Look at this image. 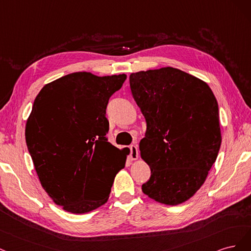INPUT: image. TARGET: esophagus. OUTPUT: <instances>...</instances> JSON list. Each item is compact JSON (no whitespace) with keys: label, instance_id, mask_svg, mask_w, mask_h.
<instances>
[{"label":"esophagus","instance_id":"34e87169","mask_svg":"<svg viewBox=\"0 0 251 251\" xmlns=\"http://www.w3.org/2000/svg\"><path fill=\"white\" fill-rule=\"evenodd\" d=\"M130 150H131V159L136 160L139 158V149H137L136 145H131Z\"/></svg>","mask_w":251,"mask_h":251}]
</instances>
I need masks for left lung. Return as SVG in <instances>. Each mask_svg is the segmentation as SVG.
I'll list each match as a JSON object with an SVG mask.
<instances>
[{"mask_svg":"<svg viewBox=\"0 0 251 251\" xmlns=\"http://www.w3.org/2000/svg\"><path fill=\"white\" fill-rule=\"evenodd\" d=\"M131 95L146 120L141 157L150 167L144 194L166 205L183 203L204 183L219 152V109L206 82L166 67L132 73Z\"/></svg>","mask_w":251,"mask_h":251,"instance_id":"obj_1","label":"left lung"}]
</instances>
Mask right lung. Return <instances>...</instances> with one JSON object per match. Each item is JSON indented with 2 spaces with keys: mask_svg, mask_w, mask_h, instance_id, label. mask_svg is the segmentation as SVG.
Instances as JSON below:
<instances>
[{
  "mask_svg": "<svg viewBox=\"0 0 251 251\" xmlns=\"http://www.w3.org/2000/svg\"><path fill=\"white\" fill-rule=\"evenodd\" d=\"M127 76L76 72L46 84L26 123V143L40 184L55 204L85 214L106 203L127 155L107 142L110 96Z\"/></svg>",
  "mask_w": 251,
  "mask_h": 251,
  "instance_id": "add662e5",
  "label": "right lung"
}]
</instances>
